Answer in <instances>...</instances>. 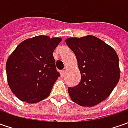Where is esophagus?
Returning <instances> with one entry per match:
<instances>
[{
  "instance_id": "34e87169",
  "label": "esophagus",
  "mask_w": 128,
  "mask_h": 128,
  "mask_svg": "<svg viewBox=\"0 0 128 128\" xmlns=\"http://www.w3.org/2000/svg\"><path fill=\"white\" fill-rule=\"evenodd\" d=\"M60 73H61L62 76H65V74H66V70H62V71L60 72Z\"/></svg>"
}]
</instances>
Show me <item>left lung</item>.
I'll use <instances>...</instances> for the list:
<instances>
[{
	"label": "left lung",
	"mask_w": 128,
	"mask_h": 128,
	"mask_svg": "<svg viewBox=\"0 0 128 128\" xmlns=\"http://www.w3.org/2000/svg\"><path fill=\"white\" fill-rule=\"evenodd\" d=\"M66 42L75 53L81 75L80 83L68 88L71 100L84 107L105 100L120 79L119 59L116 50L93 36L68 38Z\"/></svg>",
	"instance_id": "obj_1"
}]
</instances>
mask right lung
I'll return each instance as SVG.
<instances>
[{
	"instance_id": "right-lung-1",
	"label": "right lung",
	"mask_w": 128,
	"mask_h": 128,
	"mask_svg": "<svg viewBox=\"0 0 128 128\" xmlns=\"http://www.w3.org/2000/svg\"><path fill=\"white\" fill-rule=\"evenodd\" d=\"M62 39L38 36L20 42L8 58V86L21 101L36 103L50 95L59 72L52 52Z\"/></svg>"
}]
</instances>
